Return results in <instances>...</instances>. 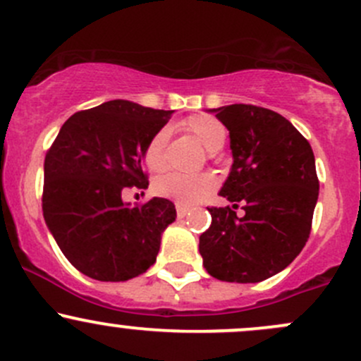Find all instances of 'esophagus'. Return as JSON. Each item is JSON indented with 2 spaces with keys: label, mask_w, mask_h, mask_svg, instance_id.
Returning a JSON list of instances; mask_svg holds the SVG:
<instances>
[{
  "label": "esophagus",
  "mask_w": 361,
  "mask_h": 361,
  "mask_svg": "<svg viewBox=\"0 0 361 361\" xmlns=\"http://www.w3.org/2000/svg\"><path fill=\"white\" fill-rule=\"evenodd\" d=\"M176 208H177V216H179V219H184V216L189 213V208L184 207V204H180V203H177Z\"/></svg>",
  "instance_id": "1"
}]
</instances>
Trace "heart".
<instances>
[{
  "instance_id": "1",
  "label": "heart",
  "mask_w": 361,
  "mask_h": 361,
  "mask_svg": "<svg viewBox=\"0 0 361 361\" xmlns=\"http://www.w3.org/2000/svg\"><path fill=\"white\" fill-rule=\"evenodd\" d=\"M184 129L189 130L210 153L222 149L226 142V127L210 115H192L184 122ZM166 142L169 130H158L149 139L145 149V161L151 170H161L166 165ZM216 179L212 173L188 176V173L169 172L154 180L157 195L170 197L180 204H195L207 197L215 189Z\"/></svg>"
}]
</instances>
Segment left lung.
Wrapping results in <instances>:
<instances>
[{
  "mask_svg": "<svg viewBox=\"0 0 361 361\" xmlns=\"http://www.w3.org/2000/svg\"><path fill=\"white\" fill-rule=\"evenodd\" d=\"M210 114L227 127L232 166L220 196L231 208H208L212 226L200 235V253L212 277L259 282L282 272L308 241L319 200L310 142L277 111L227 104Z\"/></svg>",
  "mask_w": 361,
  "mask_h": 361,
  "instance_id": "8db88e82",
  "label": "left lung"
}]
</instances>
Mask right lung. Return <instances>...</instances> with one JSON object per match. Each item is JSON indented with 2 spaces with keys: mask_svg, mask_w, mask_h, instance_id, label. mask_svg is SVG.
Listing matches in <instances>:
<instances>
[{
  "mask_svg": "<svg viewBox=\"0 0 361 361\" xmlns=\"http://www.w3.org/2000/svg\"><path fill=\"white\" fill-rule=\"evenodd\" d=\"M172 114L111 99L73 114L46 154V226L61 253L87 277L123 282L157 262L176 207L153 197L133 208L122 195L133 185L148 188L141 169L145 149Z\"/></svg>",
  "mask_w": 361,
  "mask_h": 361,
  "instance_id": "right-lung-1",
  "label": "right lung"
}]
</instances>
